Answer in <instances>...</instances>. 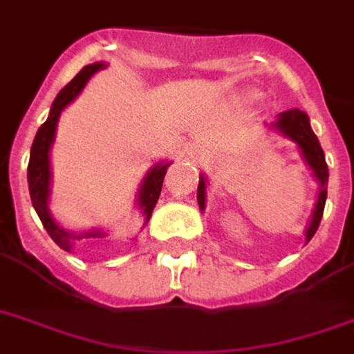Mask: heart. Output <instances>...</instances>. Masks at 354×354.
<instances>
[{
  "mask_svg": "<svg viewBox=\"0 0 354 354\" xmlns=\"http://www.w3.org/2000/svg\"><path fill=\"white\" fill-rule=\"evenodd\" d=\"M253 95H255V93H252V97H253Z\"/></svg>",
  "mask_w": 354,
  "mask_h": 354,
  "instance_id": "obj_1",
  "label": "heart"
}]
</instances>
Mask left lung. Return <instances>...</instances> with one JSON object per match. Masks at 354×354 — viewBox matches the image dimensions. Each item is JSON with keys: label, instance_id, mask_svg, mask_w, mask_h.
<instances>
[{"label": "left lung", "instance_id": "8db88e82", "mask_svg": "<svg viewBox=\"0 0 354 354\" xmlns=\"http://www.w3.org/2000/svg\"><path fill=\"white\" fill-rule=\"evenodd\" d=\"M272 128L281 132L283 136H286L288 139H292L294 143L299 147L301 150L303 160L307 161V165L313 169L314 176L319 183V194L318 200H316V207H314L313 218H310V224L307 227V233H305V241H310L318 230L319 222H322V216H324L325 209V200H327V183H329V169H327V163H325V154L324 149L319 147V141L316 138V133L313 132L310 128V121H308V115L301 110H286L281 115H277V121L272 122ZM196 198H198L200 209L204 211L205 207V178L200 176L198 182V193H196Z\"/></svg>", "mask_w": 354, "mask_h": 354}]
</instances>
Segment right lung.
<instances>
[{"label": "right lung", "mask_w": 354, "mask_h": 354, "mask_svg": "<svg viewBox=\"0 0 354 354\" xmlns=\"http://www.w3.org/2000/svg\"><path fill=\"white\" fill-rule=\"evenodd\" d=\"M106 68L104 62H95L86 66L77 73L69 84H66L57 95V99L53 101L51 112L47 121L38 128V132L35 136L32 147H30V158L29 167H27V182H29V193L30 202L35 205L36 213L40 216L41 224L47 230L49 236L57 242L58 246L71 252L77 244L80 242H91L95 239H102L104 232H86V233H71L66 232L64 227H60L57 222L53 221L51 211H49V194H51V163H49V150L55 141V132H57V122L60 113L69 102L75 101L80 91L84 90L86 82L99 71V69ZM169 161H161L158 165H154L147 172V176L141 182L138 193V205L141 207L145 215V222L150 221L152 211H154L158 198H160L161 185H163V178L169 169Z\"/></svg>", "instance_id": "obj_1"}]
</instances>
